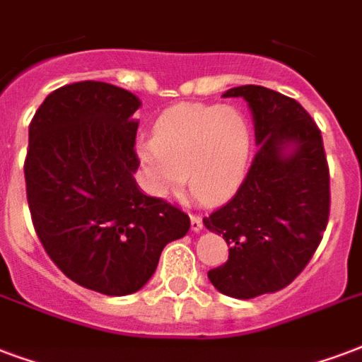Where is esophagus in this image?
Listing matches in <instances>:
<instances>
[{"label": "esophagus", "instance_id": "esophagus-1", "mask_svg": "<svg viewBox=\"0 0 362 362\" xmlns=\"http://www.w3.org/2000/svg\"><path fill=\"white\" fill-rule=\"evenodd\" d=\"M204 227V223H202V217L200 216H191V230L192 233H200Z\"/></svg>", "mask_w": 362, "mask_h": 362}]
</instances>
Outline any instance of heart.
<instances>
[{"label":"heart","instance_id":"heart-1","mask_svg":"<svg viewBox=\"0 0 362 362\" xmlns=\"http://www.w3.org/2000/svg\"><path fill=\"white\" fill-rule=\"evenodd\" d=\"M252 145V126L243 110L185 103L160 116L154 137L141 141L137 154L152 194H175L187 173V183L202 202L221 204L243 185Z\"/></svg>","mask_w":362,"mask_h":362}]
</instances>
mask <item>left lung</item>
<instances>
[{
    "label": "left lung",
    "instance_id": "left-lung-1",
    "mask_svg": "<svg viewBox=\"0 0 362 362\" xmlns=\"http://www.w3.org/2000/svg\"><path fill=\"white\" fill-rule=\"evenodd\" d=\"M223 97L248 103L259 151L235 197L204 217L229 246L208 279L221 294L250 300L288 286L313 257L328 223L330 175L320 129L298 100L262 86Z\"/></svg>",
    "mask_w": 362,
    "mask_h": 362
}]
</instances>
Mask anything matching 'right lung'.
<instances>
[{
	"label": "right lung",
	"mask_w": 362,
	"mask_h": 362,
	"mask_svg": "<svg viewBox=\"0 0 362 362\" xmlns=\"http://www.w3.org/2000/svg\"><path fill=\"white\" fill-rule=\"evenodd\" d=\"M139 97L105 81L49 93L28 129L26 198L40 243L70 281L105 296L145 286L191 219L133 173Z\"/></svg>",
	"instance_id": "obj_1"
}]
</instances>
